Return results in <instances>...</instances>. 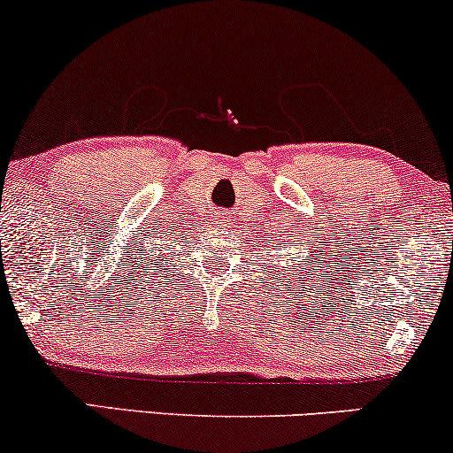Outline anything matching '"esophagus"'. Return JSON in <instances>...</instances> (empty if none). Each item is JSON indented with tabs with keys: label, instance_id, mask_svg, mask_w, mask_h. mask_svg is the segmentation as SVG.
Returning a JSON list of instances; mask_svg holds the SVG:
<instances>
[{
	"label": "esophagus",
	"instance_id": "34e87169",
	"mask_svg": "<svg viewBox=\"0 0 453 453\" xmlns=\"http://www.w3.org/2000/svg\"><path fill=\"white\" fill-rule=\"evenodd\" d=\"M218 218H220V220L225 222V225H231V216H228V214H222V216H218Z\"/></svg>",
	"mask_w": 453,
	"mask_h": 453
}]
</instances>
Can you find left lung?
Segmentation results:
<instances>
[{
  "label": "left lung",
  "instance_id": "1",
  "mask_svg": "<svg viewBox=\"0 0 453 453\" xmlns=\"http://www.w3.org/2000/svg\"><path fill=\"white\" fill-rule=\"evenodd\" d=\"M279 245V248H281V243H277ZM277 245H273V248H275L277 250ZM300 279H303V281H306V277H300ZM296 296V294H294Z\"/></svg>",
  "mask_w": 453,
  "mask_h": 453
}]
</instances>
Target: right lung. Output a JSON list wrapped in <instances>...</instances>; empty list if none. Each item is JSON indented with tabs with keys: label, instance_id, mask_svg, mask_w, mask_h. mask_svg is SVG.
<instances>
[{
	"label": "right lung",
	"instance_id": "obj_1",
	"mask_svg": "<svg viewBox=\"0 0 453 453\" xmlns=\"http://www.w3.org/2000/svg\"><path fill=\"white\" fill-rule=\"evenodd\" d=\"M161 242H164V239H161ZM161 242H157V245H161ZM153 245L155 242L147 235L141 239V242H136V245L132 248V266L138 269L134 275H144V273L149 271H157L153 266V262L157 258H164V254H161V248L155 250Z\"/></svg>",
	"mask_w": 453,
	"mask_h": 453
}]
</instances>
